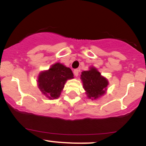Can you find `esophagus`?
I'll list each match as a JSON object with an SVG mask.
<instances>
[{"label":"esophagus","mask_w":146,"mask_h":146,"mask_svg":"<svg viewBox=\"0 0 146 146\" xmlns=\"http://www.w3.org/2000/svg\"><path fill=\"white\" fill-rule=\"evenodd\" d=\"M73 74H74V76H76V77H77L79 74V70H78V69H75V70H73Z\"/></svg>","instance_id":"1"}]
</instances>
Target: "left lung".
<instances>
[{"label": "left lung", "mask_w": 146, "mask_h": 146, "mask_svg": "<svg viewBox=\"0 0 146 146\" xmlns=\"http://www.w3.org/2000/svg\"><path fill=\"white\" fill-rule=\"evenodd\" d=\"M81 80L87 96L92 100H96L105 93L108 80L101 76V73L94 67L81 73Z\"/></svg>", "instance_id": "1"}]
</instances>
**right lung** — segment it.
<instances>
[{
	"instance_id": "obj_1",
	"label": "right lung",
	"mask_w": 146,
	"mask_h": 146,
	"mask_svg": "<svg viewBox=\"0 0 146 146\" xmlns=\"http://www.w3.org/2000/svg\"><path fill=\"white\" fill-rule=\"evenodd\" d=\"M73 78L71 69L60 63L51 66L48 70L42 71L38 76V87L48 99L59 98L67 80Z\"/></svg>"
}]
</instances>
